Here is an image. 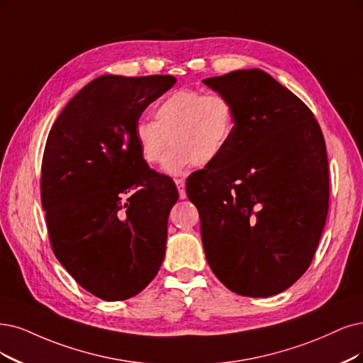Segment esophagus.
Segmentation results:
<instances>
[{"label": "esophagus", "instance_id": "obj_1", "mask_svg": "<svg viewBox=\"0 0 363 363\" xmlns=\"http://www.w3.org/2000/svg\"><path fill=\"white\" fill-rule=\"evenodd\" d=\"M174 184L178 186V191H179V197L185 199L186 193H185V181L184 179H174Z\"/></svg>", "mask_w": 363, "mask_h": 363}]
</instances>
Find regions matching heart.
<instances>
[{"label": "heart", "mask_w": 363, "mask_h": 363, "mask_svg": "<svg viewBox=\"0 0 363 363\" xmlns=\"http://www.w3.org/2000/svg\"><path fill=\"white\" fill-rule=\"evenodd\" d=\"M236 125L233 103L223 94L181 89L170 94L155 109V121L140 119L133 138L146 164L164 160L169 173H182L190 166L203 167L218 160Z\"/></svg>", "instance_id": "1"}]
</instances>
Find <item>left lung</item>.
Listing matches in <instances>:
<instances>
[{
  "label": "left lung",
  "instance_id": "8db88e82",
  "mask_svg": "<svg viewBox=\"0 0 363 363\" xmlns=\"http://www.w3.org/2000/svg\"><path fill=\"white\" fill-rule=\"evenodd\" d=\"M203 84L233 103L218 160L186 179L212 272L240 296L267 298L305 274L329 211L323 133L299 97L259 69Z\"/></svg>",
  "mask_w": 363,
  "mask_h": 363
}]
</instances>
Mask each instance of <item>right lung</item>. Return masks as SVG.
Segmentation results:
<instances>
[{
	"label": "right lung",
	"mask_w": 363,
	"mask_h": 363,
	"mask_svg": "<svg viewBox=\"0 0 363 363\" xmlns=\"http://www.w3.org/2000/svg\"><path fill=\"white\" fill-rule=\"evenodd\" d=\"M174 82L167 74L100 76L49 131L40 193L50 245L76 283L103 301L136 296L164 259L178 190L140 158L133 130Z\"/></svg>",
	"instance_id": "add662e5"
}]
</instances>
